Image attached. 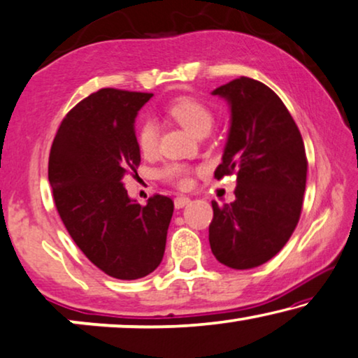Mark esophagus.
I'll list each match as a JSON object with an SVG mask.
<instances>
[{"mask_svg":"<svg viewBox=\"0 0 358 358\" xmlns=\"http://www.w3.org/2000/svg\"><path fill=\"white\" fill-rule=\"evenodd\" d=\"M188 203H189L188 196H177V198H175V208H177V209L185 208V206Z\"/></svg>","mask_w":358,"mask_h":358,"instance_id":"esophagus-1","label":"esophagus"}]
</instances>
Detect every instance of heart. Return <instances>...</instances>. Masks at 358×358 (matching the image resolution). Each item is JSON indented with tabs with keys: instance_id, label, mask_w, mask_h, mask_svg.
<instances>
[{
	"instance_id": "1",
	"label": "heart",
	"mask_w": 358,
	"mask_h": 358,
	"mask_svg": "<svg viewBox=\"0 0 358 358\" xmlns=\"http://www.w3.org/2000/svg\"><path fill=\"white\" fill-rule=\"evenodd\" d=\"M167 112L175 122L193 136L209 134L214 124V115L203 102L193 97H180L167 107ZM159 129L152 120H144L138 128V145L144 155H152L157 149ZM160 175L178 186L188 185V169L183 164H169Z\"/></svg>"
}]
</instances>
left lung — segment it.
<instances>
[{
  "label": "left lung",
  "mask_w": 358,
  "mask_h": 358,
  "mask_svg": "<svg viewBox=\"0 0 358 358\" xmlns=\"http://www.w3.org/2000/svg\"><path fill=\"white\" fill-rule=\"evenodd\" d=\"M229 103L230 128L214 177L236 175L235 201L219 206L209 243L219 263L251 269L274 258L299 224L306 185L303 139L282 100L241 76L213 90Z\"/></svg>",
  "instance_id": "8db88e82"
}]
</instances>
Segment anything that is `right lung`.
Wrapping results in <instances>:
<instances>
[{"mask_svg": "<svg viewBox=\"0 0 358 358\" xmlns=\"http://www.w3.org/2000/svg\"><path fill=\"white\" fill-rule=\"evenodd\" d=\"M152 94L100 89L66 115L55 136L48 180L74 243L105 274L134 280L162 263L173 201L155 194L141 206L123 185L138 173L136 117Z\"/></svg>", "mask_w": 358, "mask_h": 358, "instance_id": "right-lung-1", "label": "right lung"}]
</instances>
